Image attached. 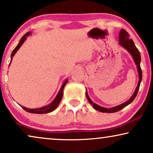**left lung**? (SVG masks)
Listing matches in <instances>:
<instances>
[{"mask_svg":"<svg viewBox=\"0 0 153 153\" xmlns=\"http://www.w3.org/2000/svg\"><path fill=\"white\" fill-rule=\"evenodd\" d=\"M118 44L121 46V47H123L124 49H126L127 51L130 53L131 57L133 58L134 61L137 68L138 74H139V81H138V85L137 88H136L134 93H133V95H131V97L129 98V100L124 102V103L120 104V105L114 106V107H112V108L102 107V106H100L99 105H97V104L94 103V102L91 100V98L89 97L86 91V92H85V95H86V97L88 100L89 103L93 106V107L95 108V110H97L99 111L102 112V113H115L121 110L123 108H125V106L129 105V104H131V102H133V100L135 99L136 96L137 95V93L138 91H139V89L140 87V84H141V82L142 80V71L141 69V65H140V63H141V55H140L139 51L138 50L137 48L136 47L133 40L130 38V37H129V33H127L126 30H124V29H121L120 33H119V43Z\"/></svg>","mask_w":153,"mask_h":153,"instance_id":"1","label":"left lung"}]
</instances>
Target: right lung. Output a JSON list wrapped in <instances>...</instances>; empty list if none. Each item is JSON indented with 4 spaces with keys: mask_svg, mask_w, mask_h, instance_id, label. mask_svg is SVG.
I'll return each instance as SVG.
<instances>
[{
    "mask_svg": "<svg viewBox=\"0 0 153 153\" xmlns=\"http://www.w3.org/2000/svg\"><path fill=\"white\" fill-rule=\"evenodd\" d=\"M31 34L30 32H28L27 33H26L24 36L22 37V39H20L18 45L16 46V47L14 48V49L12 51V54H11V60H10V63H11V61L12 60V58H13V56H14V54L16 53V52L18 51L19 49V48L22 47V45L24 44V42L25 41H26V37L29 36ZM9 65V66H10ZM68 82V79H65V81H64L63 83H62L61 87H60V91H58V93L57 94V95H56V97L54 98V100L52 101V102L51 104H48L47 106H43V107H40V108H26V107H24V106H21L22 107L24 108L25 111H28L29 113H32V114H47V113H50L51 111H53L56 109V108L58 107V106L59 105L60 101H61L62 100V95H63V89H64V87L65 85H66V83Z\"/></svg>",
    "mask_w": 153,
    "mask_h": 153,
    "instance_id": "obj_1",
    "label": "right lung"
}]
</instances>
